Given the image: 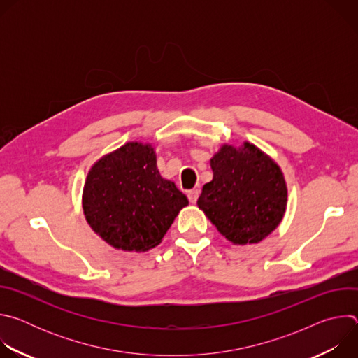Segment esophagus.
Segmentation results:
<instances>
[{"label":"esophagus","instance_id":"esophagus-1","mask_svg":"<svg viewBox=\"0 0 358 358\" xmlns=\"http://www.w3.org/2000/svg\"><path fill=\"white\" fill-rule=\"evenodd\" d=\"M198 196H199V189H191V191L188 192V199H189V202H192V203L196 202Z\"/></svg>","mask_w":358,"mask_h":358}]
</instances>
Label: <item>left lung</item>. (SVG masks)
<instances>
[{
    "instance_id": "left-lung-1",
    "label": "left lung",
    "mask_w": 358,
    "mask_h": 358,
    "mask_svg": "<svg viewBox=\"0 0 358 358\" xmlns=\"http://www.w3.org/2000/svg\"><path fill=\"white\" fill-rule=\"evenodd\" d=\"M214 178L196 201L231 242L257 243L282 221L287 189L279 166L250 143L222 145L211 159Z\"/></svg>"
}]
</instances>
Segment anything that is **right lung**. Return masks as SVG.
Instances as JSON below:
<instances>
[{
    "label": "right lung",
    "mask_w": 358,
    "mask_h": 358,
    "mask_svg": "<svg viewBox=\"0 0 358 358\" xmlns=\"http://www.w3.org/2000/svg\"><path fill=\"white\" fill-rule=\"evenodd\" d=\"M187 196L162 178L147 144L127 143L100 159L83 188V213L92 229L109 245L144 252L157 246Z\"/></svg>",
    "instance_id": "obj_1"
}]
</instances>
